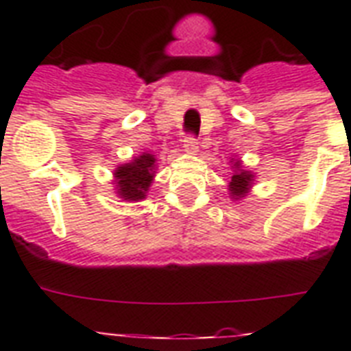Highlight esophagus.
<instances>
[{
	"label": "esophagus",
	"mask_w": 351,
	"mask_h": 351,
	"mask_svg": "<svg viewBox=\"0 0 351 351\" xmlns=\"http://www.w3.org/2000/svg\"><path fill=\"white\" fill-rule=\"evenodd\" d=\"M184 149H186L187 153H197L198 140L195 134H187V136L184 138Z\"/></svg>",
	"instance_id": "34e87169"
}]
</instances>
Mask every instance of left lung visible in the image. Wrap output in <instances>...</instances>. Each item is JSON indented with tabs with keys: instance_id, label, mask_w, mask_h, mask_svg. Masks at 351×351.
Listing matches in <instances>:
<instances>
[{
	"instance_id": "obj_1",
	"label": "left lung",
	"mask_w": 351,
	"mask_h": 351,
	"mask_svg": "<svg viewBox=\"0 0 351 351\" xmlns=\"http://www.w3.org/2000/svg\"><path fill=\"white\" fill-rule=\"evenodd\" d=\"M234 165L239 167V162H237ZM251 180H253V175L247 173V171L240 169L239 173H234V175L231 176V182H230L231 195H233V197H242V195H245L251 186Z\"/></svg>"
}]
</instances>
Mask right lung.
<instances>
[{
    "label": "right lung",
    "instance_id": "1",
    "mask_svg": "<svg viewBox=\"0 0 351 351\" xmlns=\"http://www.w3.org/2000/svg\"><path fill=\"white\" fill-rule=\"evenodd\" d=\"M154 158L153 154L143 153L131 162L117 169L118 180V195H121L123 200H138L145 198V191L151 186L154 175Z\"/></svg>",
    "mask_w": 351,
    "mask_h": 351
}]
</instances>
